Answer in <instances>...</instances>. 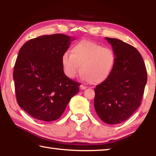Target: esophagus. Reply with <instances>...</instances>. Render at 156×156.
Wrapping results in <instances>:
<instances>
[{
  "label": "esophagus",
  "instance_id": "34e87169",
  "mask_svg": "<svg viewBox=\"0 0 156 156\" xmlns=\"http://www.w3.org/2000/svg\"><path fill=\"white\" fill-rule=\"evenodd\" d=\"M80 88L82 89V90H84V89H87V87L83 85V84H81V85L80 86Z\"/></svg>",
  "mask_w": 156,
  "mask_h": 156
}]
</instances>
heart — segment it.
Here are the masks:
<instances>
[{
  "instance_id": "1",
  "label": "heart",
  "mask_w": 156,
  "mask_h": 156,
  "mask_svg": "<svg viewBox=\"0 0 156 156\" xmlns=\"http://www.w3.org/2000/svg\"><path fill=\"white\" fill-rule=\"evenodd\" d=\"M116 56L109 47L89 41L83 40L72 48V54L65 52L62 56L65 72L69 78H74L80 67L82 78L91 84L104 83L112 75Z\"/></svg>"
}]
</instances>
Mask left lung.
<instances>
[{
    "mask_svg": "<svg viewBox=\"0 0 156 156\" xmlns=\"http://www.w3.org/2000/svg\"><path fill=\"white\" fill-rule=\"evenodd\" d=\"M116 56L108 80L94 89V107L104 122L117 125L127 120L141 104L147 73L143 58L135 47L106 37Z\"/></svg>",
    "mask_w": 156,
    "mask_h": 156,
    "instance_id": "1",
    "label": "left lung"
}]
</instances>
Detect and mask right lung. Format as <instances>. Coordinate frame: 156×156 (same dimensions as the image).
<instances>
[{"label": "right lung", "mask_w": 156, "mask_h": 156, "mask_svg": "<svg viewBox=\"0 0 156 156\" xmlns=\"http://www.w3.org/2000/svg\"><path fill=\"white\" fill-rule=\"evenodd\" d=\"M73 38L60 34L41 36L19 50L13 73L16 100L37 120L58 119L79 91V83L65 74L62 63Z\"/></svg>", "instance_id": "add662e5"}]
</instances>
